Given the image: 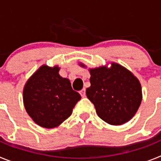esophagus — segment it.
Wrapping results in <instances>:
<instances>
[{"mask_svg": "<svg viewBox=\"0 0 161 161\" xmlns=\"http://www.w3.org/2000/svg\"><path fill=\"white\" fill-rule=\"evenodd\" d=\"M80 96H81L82 97H85V89H83L80 91Z\"/></svg>", "mask_w": 161, "mask_h": 161, "instance_id": "34e87169", "label": "esophagus"}]
</instances>
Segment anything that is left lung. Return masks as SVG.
<instances>
[{"label": "left lung", "mask_w": 161, "mask_h": 161, "mask_svg": "<svg viewBox=\"0 0 161 161\" xmlns=\"http://www.w3.org/2000/svg\"><path fill=\"white\" fill-rule=\"evenodd\" d=\"M82 68L86 65L80 63ZM90 87L86 95L94 105L98 117L114 126L124 124L134 117L143 98L141 84L127 68L114 62L89 68Z\"/></svg>", "instance_id": "1"}]
</instances>
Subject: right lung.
<instances>
[{
  "instance_id": "right-lung-1",
  "label": "right lung",
  "mask_w": 161,
  "mask_h": 161,
  "mask_svg": "<svg viewBox=\"0 0 161 161\" xmlns=\"http://www.w3.org/2000/svg\"><path fill=\"white\" fill-rule=\"evenodd\" d=\"M58 65L43 64L25 82L23 104L30 117L38 126L55 128L64 122L80 95L74 91L68 78L59 74Z\"/></svg>"
}]
</instances>
